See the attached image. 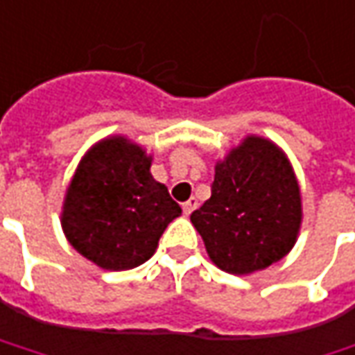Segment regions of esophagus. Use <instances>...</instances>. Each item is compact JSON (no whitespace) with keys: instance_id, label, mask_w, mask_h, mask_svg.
I'll list each match as a JSON object with an SVG mask.
<instances>
[{"instance_id":"1","label":"esophagus","mask_w":355,"mask_h":355,"mask_svg":"<svg viewBox=\"0 0 355 355\" xmlns=\"http://www.w3.org/2000/svg\"><path fill=\"white\" fill-rule=\"evenodd\" d=\"M196 206H198V200H196V198L192 196L190 200H187L184 204H182V210H184V214L189 216V214H192L194 210H196Z\"/></svg>"}]
</instances>
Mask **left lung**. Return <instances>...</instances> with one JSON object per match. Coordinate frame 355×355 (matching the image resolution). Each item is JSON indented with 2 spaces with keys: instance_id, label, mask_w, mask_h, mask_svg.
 <instances>
[{
  "instance_id": "1",
  "label": "left lung",
  "mask_w": 355,
  "mask_h": 355,
  "mask_svg": "<svg viewBox=\"0 0 355 355\" xmlns=\"http://www.w3.org/2000/svg\"><path fill=\"white\" fill-rule=\"evenodd\" d=\"M302 220L293 166L273 141L250 135L216 165L212 196L190 214L210 259L248 275L293 250Z\"/></svg>"
}]
</instances>
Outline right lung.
Returning <instances> with one entry per match:
<instances>
[{"mask_svg":"<svg viewBox=\"0 0 355 355\" xmlns=\"http://www.w3.org/2000/svg\"><path fill=\"white\" fill-rule=\"evenodd\" d=\"M151 157L125 137L96 143L80 161L62 206L70 245L107 271L145 263L180 206L151 175Z\"/></svg>","mask_w":355,"mask_h":355,"instance_id":"obj_1","label":"right lung"}]
</instances>
